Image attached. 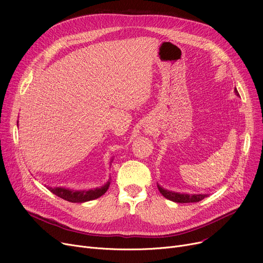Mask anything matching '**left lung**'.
Returning <instances> with one entry per match:
<instances>
[{
    "instance_id": "8db88e82",
    "label": "left lung",
    "mask_w": 263,
    "mask_h": 263,
    "mask_svg": "<svg viewBox=\"0 0 263 263\" xmlns=\"http://www.w3.org/2000/svg\"><path fill=\"white\" fill-rule=\"evenodd\" d=\"M237 95H239L237 88L234 89ZM158 189L160 191L161 194L172 201L175 202H181V203H186V202H198L200 200H202L203 198H205L208 195L205 194H199V195H187V194H180V193H175V192H170L162 189L160 185H158Z\"/></svg>"
}]
</instances>
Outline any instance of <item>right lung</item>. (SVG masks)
Here are the masks:
<instances>
[{"instance_id":"obj_1","label":"right lung","mask_w":263,"mask_h":263,"mask_svg":"<svg viewBox=\"0 0 263 263\" xmlns=\"http://www.w3.org/2000/svg\"><path fill=\"white\" fill-rule=\"evenodd\" d=\"M110 181L100 189L88 190V191H72L64 187H48L53 194L70 202H84L96 198H99L107 191Z\"/></svg>"}]
</instances>
